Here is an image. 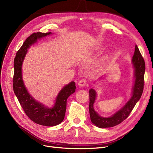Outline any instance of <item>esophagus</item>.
I'll list each match as a JSON object with an SVG mask.
<instances>
[{"label":"esophagus","mask_w":153,"mask_h":153,"mask_svg":"<svg viewBox=\"0 0 153 153\" xmlns=\"http://www.w3.org/2000/svg\"><path fill=\"white\" fill-rule=\"evenodd\" d=\"M87 84V82L85 80H81L79 81V82L78 83V85L79 87H85Z\"/></svg>","instance_id":"1"}]
</instances>
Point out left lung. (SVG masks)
<instances>
[{"mask_svg":"<svg viewBox=\"0 0 153 153\" xmlns=\"http://www.w3.org/2000/svg\"><path fill=\"white\" fill-rule=\"evenodd\" d=\"M131 64L134 69V80L132 88H131V96L124 106L111 116L108 117H104L99 115L95 111L94 104L97 98V92L94 87L89 90V99H90L89 113H90L92 123L96 127L101 128H109L122 123L128 117L136 103L140 99L144 88V76L146 66L143 57L137 45H135L134 54L131 59ZM106 76H101L100 79H103Z\"/></svg>","mask_w":153,"mask_h":153,"instance_id":"1","label":"left lung"}]
</instances>
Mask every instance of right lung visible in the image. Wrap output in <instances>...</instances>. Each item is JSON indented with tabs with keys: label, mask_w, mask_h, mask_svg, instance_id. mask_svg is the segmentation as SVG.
Here are the masks:
<instances>
[{
	"label": "right lung",
	"mask_w": 153,
	"mask_h": 153,
	"mask_svg": "<svg viewBox=\"0 0 153 153\" xmlns=\"http://www.w3.org/2000/svg\"><path fill=\"white\" fill-rule=\"evenodd\" d=\"M52 34L51 32H37L31 34L17 52L14 61L13 90L16 96L26 114L31 120L47 127H54L59 125L64 120L67 99L75 92V83L71 81L65 85L57 95L54 104L52 106H47L36 101L28 92L23 79L22 66L30 47L37 42L39 40Z\"/></svg>",
	"instance_id": "1"
}]
</instances>
